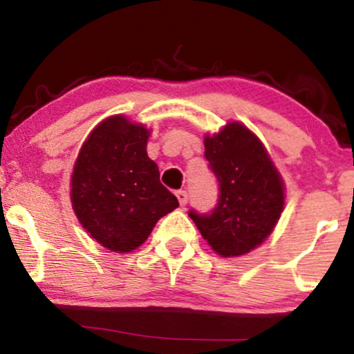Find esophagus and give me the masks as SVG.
Wrapping results in <instances>:
<instances>
[{"label": "esophagus", "mask_w": 354, "mask_h": 354, "mask_svg": "<svg viewBox=\"0 0 354 354\" xmlns=\"http://www.w3.org/2000/svg\"><path fill=\"white\" fill-rule=\"evenodd\" d=\"M176 198H178V203H180V206H185L186 203H188V193L186 191H178L176 193Z\"/></svg>", "instance_id": "1"}]
</instances>
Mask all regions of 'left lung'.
Wrapping results in <instances>:
<instances>
[{
	"label": "left lung",
	"mask_w": 354,
	"mask_h": 354,
	"mask_svg": "<svg viewBox=\"0 0 354 354\" xmlns=\"http://www.w3.org/2000/svg\"><path fill=\"white\" fill-rule=\"evenodd\" d=\"M205 156L219 183L218 205L209 214L189 211V218L219 256L250 253L270 236L281 216V174L259 138L238 121L205 136Z\"/></svg>",
	"instance_id": "8db88e82"
}]
</instances>
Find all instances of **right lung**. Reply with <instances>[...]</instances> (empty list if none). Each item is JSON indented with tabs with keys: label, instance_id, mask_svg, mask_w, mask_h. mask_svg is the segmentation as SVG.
Wrapping results in <instances>:
<instances>
[{
	"label": "right lung",
	"instance_id": "obj_1",
	"mask_svg": "<svg viewBox=\"0 0 354 354\" xmlns=\"http://www.w3.org/2000/svg\"><path fill=\"white\" fill-rule=\"evenodd\" d=\"M148 138L145 124L109 116L89 133L73 168V211L89 236L115 253L143 245L158 219L180 206L146 153Z\"/></svg>",
	"mask_w": 354,
	"mask_h": 354
}]
</instances>
